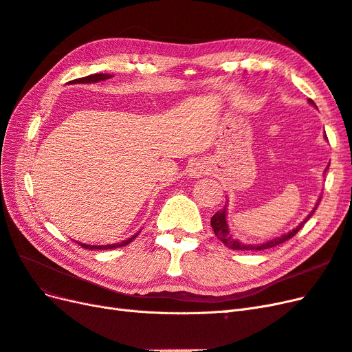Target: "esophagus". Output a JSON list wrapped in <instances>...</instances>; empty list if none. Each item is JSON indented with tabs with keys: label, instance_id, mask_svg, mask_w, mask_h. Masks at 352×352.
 <instances>
[{
	"label": "esophagus",
	"instance_id": "1",
	"mask_svg": "<svg viewBox=\"0 0 352 352\" xmlns=\"http://www.w3.org/2000/svg\"><path fill=\"white\" fill-rule=\"evenodd\" d=\"M207 172V166L206 163H195L194 166H190L189 168V176L192 177H199Z\"/></svg>",
	"mask_w": 352,
	"mask_h": 352
}]
</instances>
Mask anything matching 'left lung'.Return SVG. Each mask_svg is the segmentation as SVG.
<instances>
[{
    "label": "left lung",
    "mask_w": 352,
    "mask_h": 352,
    "mask_svg": "<svg viewBox=\"0 0 352 352\" xmlns=\"http://www.w3.org/2000/svg\"><path fill=\"white\" fill-rule=\"evenodd\" d=\"M308 102H310L311 105H314V107H316V104H314L313 100H308ZM324 138L327 140L326 135H324ZM329 164H330V163H329ZM327 168H329V166L326 167V170H327ZM326 170H324V173H326ZM318 202H320V198H318L317 204H316V207L313 208V211L310 212V214H308L295 229H292L291 232L285 233V235H282V236H279V238H274V239H270V241L263 242V243H243V242H241V241H238V239H233V238H232L230 232H229V226H228V220H226V214H228L226 207H228V206H225V208L217 211L216 214L211 217V228H212V230H214L216 236H217L223 243H225L226 247H229V248H232V250H238V251H261V250H267V248L276 247V245H280V243L286 242L287 239H291L292 236H295V233L300 232V229L304 226V223L313 216V212L316 211V208H317V206H318Z\"/></svg>",
    "instance_id": "1"
}]
</instances>
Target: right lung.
<instances>
[{"label": "right lung", "instance_id": "right-lung-1", "mask_svg": "<svg viewBox=\"0 0 352 352\" xmlns=\"http://www.w3.org/2000/svg\"><path fill=\"white\" fill-rule=\"evenodd\" d=\"M110 78H111V74L97 73V74H91V76H85V78H80V79H76V80H72L70 83H95V82H100V80H107ZM138 233H140V232H138ZM138 233H136V235H133L132 238L122 241L119 243H109V245H88V243H82V242H78V243L85 250H111V248L124 247V245L132 242L138 236Z\"/></svg>", "mask_w": 352, "mask_h": 352}]
</instances>
